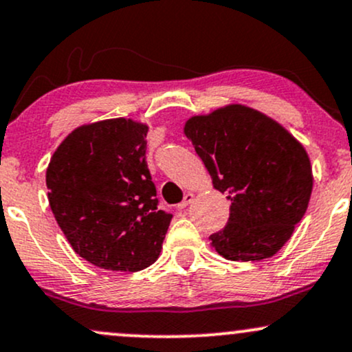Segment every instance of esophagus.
<instances>
[{"mask_svg": "<svg viewBox=\"0 0 352 352\" xmlns=\"http://www.w3.org/2000/svg\"><path fill=\"white\" fill-rule=\"evenodd\" d=\"M192 201H193V193H190V192H188V193H185L184 200H182L180 204L177 205V208H179V210H184V208H187L188 205L192 204Z\"/></svg>", "mask_w": 352, "mask_h": 352, "instance_id": "obj_1", "label": "esophagus"}]
</instances>
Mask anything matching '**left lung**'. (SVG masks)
<instances>
[{
  "mask_svg": "<svg viewBox=\"0 0 352 352\" xmlns=\"http://www.w3.org/2000/svg\"><path fill=\"white\" fill-rule=\"evenodd\" d=\"M185 135L227 193V227L210 235L232 261L273 256L289 240L308 208L313 173L305 147L254 109L232 104L187 120Z\"/></svg>",
  "mask_w": 352,
  "mask_h": 352,
  "instance_id": "1",
  "label": "left lung"
}]
</instances>
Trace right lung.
Segmentation results:
<instances>
[{"label": "right lung", "mask_w": 352, "mask_h": 352, "mask_svg": "<svg viewBox=\"0 0 352 352\" xmlns=\"http://www.w3.org/2000/svg\"><path fill=\"white\" fill-rule=\"evenodd\" d=\"M148 127L109 119L72 131L51 157L47 199L72 250L111 272H139L159 258L170 213L147 162Z\"/></svg>", "instance_id": "1"}]
</instances>
